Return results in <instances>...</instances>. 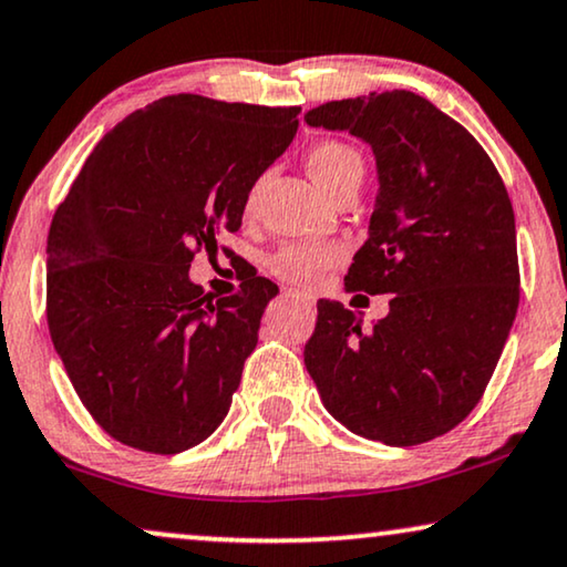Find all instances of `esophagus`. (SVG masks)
<instances>
[{
  "label": "esophagus",
  "instance_id": "34e87169",
  "mask_svg": "<svg viewBox=\"0 0 567 567\" xmlns=\"http://www.w3.org/2000/svg\"><path fill=\"white\" fill-rule=\"evenodd\" d=\"M286 297L293 299V301H299V305H307V307H312V305H315V297H309V293H305V291H297V289H289V291H286Z\"/></svg>",
  "mask_w": 567,
  "mask_h": 567
}]
</instances>
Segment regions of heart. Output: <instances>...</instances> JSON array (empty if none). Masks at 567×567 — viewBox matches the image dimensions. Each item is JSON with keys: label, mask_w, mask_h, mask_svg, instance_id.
Here are the masks:
<instances>
[{"label": "heart", "mask_w": 567, "mask_h": 567, "mask_svg": "<svg viewBox=\"0 0 567 567\" xmlns=\"http://www.w3.org/2000/svg\"><path fill=\"white\" fill-rule=\"evenodd\" d=\"M307 169L315 177V183L332 196L340 185L351 177H363V159L351 144L343 142H320L315 144L307 154ZM266 188V175H260L245 193L243 216L252 219L258 214V204ZM343 260V250L338 245H320V243H291L284 245L281 250L270 255L268 270L281 281L315 289L322 281L330 268H336Z\"/></svg>", "instance_id": "b5f03b06"}]
</instances>
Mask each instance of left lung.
<instances>
[{
	"mask_svg": "<svg viewBox=\"0 0 567 567\" xmlns=\"http://www.w3.org/2000/svg\"><path fill=\"white\" fill-rule=\"evenodd\" d=\"M309 126L371 144L379 196L346 291L392 293L361 328L317 301L305 363L328 413L363 439L415 446L460 425L483 398L518 307L514 206L462 123L408 90L332 100Z\"/></svg>",
	"mask_w": 567,
	"mask_h": 567,
	"instance_id": "1",
	"label": "left lung"
}]
</instances>
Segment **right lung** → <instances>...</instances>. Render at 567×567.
Segmentation results:
<instances>
[{"label": "right lung", "mask_w": 567, "mask_h": 567, "mask_svg": "<svg viewBox=\"0 0 567 567\" xmlns=\"http://www.w3.org/2000/svg\"><path fill=\"white\" fill-rule=\"evenodd\" d=\"M299 107L169 95L100 138L49 229L45 317L82 405L121 444L177 454L224 421L278 286L214 299L188 278L243 224ZM227 250V247H221Z\"/></svg>", "instance_id": "obj_1"}]
</instances>
